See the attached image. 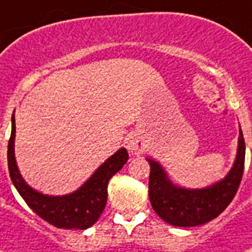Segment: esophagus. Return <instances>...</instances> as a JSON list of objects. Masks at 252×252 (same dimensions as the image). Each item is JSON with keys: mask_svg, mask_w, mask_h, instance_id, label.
<instances>
[{"mask_svg": "<svg viewBox=\"0 0 252 252\" xmlns=\"http://www.w3.org/2000/svg\"><path fill=\"white\" fill-rule=\"evenodd\" d=\"M127 149L132 155H141L145 151V143L140 138H131L127 141Z\"/></svg>", "mask_w": 252, "mask_h": 252, "instance_id": "1", "label": "esophagus"}]
</instances>
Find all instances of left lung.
<instances>
[{
  "instance_id": "1",
  "label": "left lung",
  "mask_w": 252,
  "mask_h": 252,
  "mask_svg": "<svg viewBox=\"0 0 252 252\" xmlns=\"http://www.w3.org/2000/svg\"><path fill=\"white\" fill-rule=\"evenodd\" d=\"M245 139L240 127L238 149L233 167L224 179L202 189L175 186L158 162L147 158L151 166L149 201L157 215L175 226H196L209 223L228 207L236 196L245 167Z\"/></svg>"
}]
</instances>
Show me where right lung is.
I'll use <instances>...</instances> for the list:
<instances>
[{"label":"right lung","mask_w":252,"mask_h":252,"mask_svg":"<svg viewBox=\"0 0 252 252\" xmlns=\"http://www.w3.org/2000/svg\"><path fill=\"white\" fill-rule=\"evenodd\" d=\"M15 116L11 117V136L7 145V163L12 184L27 205L45 221L64 229H87L96 223L107 205L108 183L127 162L128 153L118 149L96 168L84 186L65 196H47L31 188L19 172L15 159Z\"/></svg>","instance_id":"1"}]
</instances>
